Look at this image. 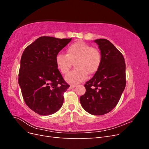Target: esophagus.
Segmentation results:
<instances>
[{"label": "esophagus", "mask_w": 149, "mask_h": 149, "mask_svg": "<svg viewBox=\"0 0 149 149\" xmlns=\"http://www.w3.org/2000/svg\"><path fill=\"white\" fill-rule=\"evenodd\" d=\"M76 86V85H73V84H71V85H70V86L69 89H73V88H75Z\"/></svg>", "instance_id": "1"}]
</instances>
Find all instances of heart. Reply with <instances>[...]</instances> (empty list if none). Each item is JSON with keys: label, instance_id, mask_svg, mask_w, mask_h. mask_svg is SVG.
I'll return each instance as SVG.
<instances>
[{"label": "heart", "instance_id": "b5f03b06", "mask_svg": "<svg viewBox=\"0 0 149 149\" xmlns=\"http://www.w3.org/2000/svg\"><path fill=\"white\" fill-rule=\"evenodd\" d=\"M55 61L58 68L63 74L68 73L73 62L76 61V69L68 73L65 79L71 84H77L86 79L88 73H97L101 67L102 56L97 48L83 42H77L68 47L67 54L58 53Z\"/></svg>", "mask_w": 149, "mask_h": 149}]
</instances>
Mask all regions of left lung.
I'll use <instances>...</instances> for the list:
<instances>
[{
  "label": "left lung",
  "mask_w": 149,
  "mask_h": 149,
  "mask_svg": "<svg viewBox=\"0 0 149 149\" xmlns=\"http://www.w3.org/2000/svg\"><path fill=\"white\" fill-rule=\"evenodd\" d=\"M101 50L102 61L100 70L86 83V93L79 101L88 113L101 116L118 104L126 84L124 58L109 40H94Z\"/></svg>",
  "instance_id": "left-lung-1"
}]
</instances>
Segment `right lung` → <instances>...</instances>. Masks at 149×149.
I'll return each instance as SVG.
<instances>
[{"mask_svg": "<svg viewBox=\"0 0 149 149\" xmlns=\"http://www.w3.org/2000/svg\"><path fill=\"white\" fill-rule=\"evenodd\" d=\"M71 40L43 36L22 54L19 84L25 104L39 115L54 114L63 103V94L70 85L57 68L55 58Z\"/></svg>", "mask_w": 149, "mask_h": 149, "instance_id": "1", "label": "right lung"}]
</instances>
